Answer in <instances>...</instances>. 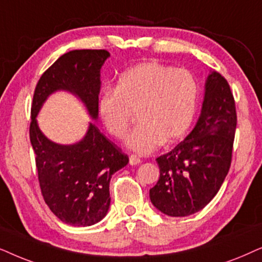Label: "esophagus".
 Instances as JSON below:
<instances>
[{"instance_id":"obj_1","label":"esophagus","mask_w":262,"mask_h":262,"mask_svg":"<svg viewBox=\"0 0 262 262\" xmlns=\"http://www.w3.org/2000/svg\"><path fill=\"white\" fill-rule=\"evenodd\" d=\"M129 163H130V165H137V164L141 163V159L138 156L130 155V157H129Z\"/></svg>"}]
</instances>
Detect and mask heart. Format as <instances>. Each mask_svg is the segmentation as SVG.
Masks as SVG:
<instances>
[{"instance_id": "1", "label": "heart", "mask_w": 262, "mask_h": 262, "mask_svg": "<svg viewBox=\"0 0 262 262\" xmlns=\"http://www.w3.org/2000/svg\"><path fill=\"white\" fill-rule=\"evenodd\" d=\"M199 85L183 68L146 61L129 68L118 79L116 90L100 93L97 111L104 129L116 139L127 135L132 113L140 124L129 134L127 145L148 155L163 144L182 139L193 123Z\"/></svg>"}]
</instances>
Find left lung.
<instances>
[{
	"label": "left lung",
	"instance_id": "left-lung-1",
	"mask_svg": "<svg viewBox=\"0 0 262 262\" xmlns=\"http://www.w3.org/2000/svg\"><path fill=\"white\" fill-rule=\"evenodd\" d=\"M236 125L229 82L212 72L194 129L172 151L156 159L160 175L149 199L157 210L170 217H187L215 196L231 165Z\"/></svg>",
	"mask_w": 262,
	"mask_h": 262
}]
</instances>
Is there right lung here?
<instances>
[{
  "label": "right lung",
  "mask_w": 262,
  "mask_h": 262,
  "mask_svg": "<svg viewBox=\"0 0 262 262\" xmlns=\"http://www.w3.org/2000/svg\"><path fill=\"white\" fill-rule=\"evenodd\" d=\"M109 56L106 50L69 51L43 73L34 90L30 140L40 191L52 213L73 226H90L105 217L111 176L127 165L129 158L95 123H90L82 140L60 145L41 133L36 117L48 97L62 90L81 99L97 120L100 68Z\"/></svg>",
  "instance_id": "1"
}]
</instances>
